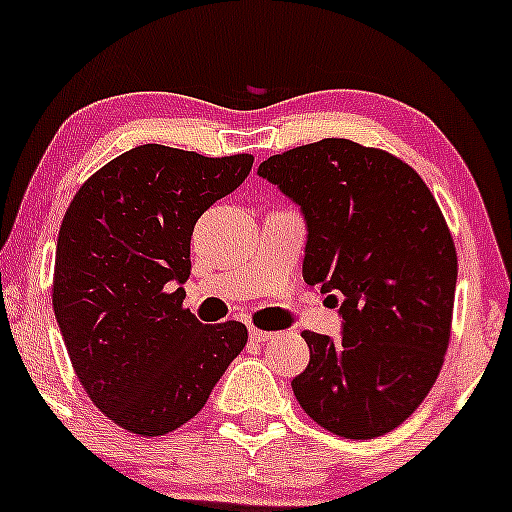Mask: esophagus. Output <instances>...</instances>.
<instances>
[{
    "instance_id": "34e87169",
    "label": "esophagus",
    "mask_w": 512,
    "mask_h": 512,
    "mask_svg": "<svg viewBox=\"0 0 512 512\" xmlns=\"http://www.w3.org/2000/svg\"><path fill=\"white\" fill-rule=\"evenodd\" d=\"M249 336H251V341H254V343H266V341H271L275 333L273 331H261V329H256V326H251Z\"/></svg>"
}]
</instances>
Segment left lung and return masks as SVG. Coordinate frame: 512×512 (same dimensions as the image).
Returning <instances> with one entry per match:
<instances>
[{
	"instance_id": "obj_1",
	"label": "left lung",
	"mask_w": 512,
	"mask_h": 512,
	"mask_svg": "<svg viewBox=\"0 0 512 512\" xmlns=\"http://www.w3.org/2000/svg\"><path fill=\"white\" fill-rule=\"evenodd\" d=\"M307 222L302 275L343 317L341 341L304 331L309 365L292 392L312 421L348 440L406 421L450 343L457 251L433 193L384 149L326 137L258 166Z\"/></svg>"
}]
</instances>
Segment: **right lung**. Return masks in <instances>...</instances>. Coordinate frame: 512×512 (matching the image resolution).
<instances>
[{
    "mask_svg": "<svg viewBox=\"0 0 512 512\" xmlns=\"http://www.w3.org/2000/svg\"><path fill=\"white\" fill-rule=\"evenodd\" d=\"M254 157L140 145L101 166L60 225L53 309L84 392L120 428L171 433L205 406L246 346L241 321L183 309L198 217L249 176Z\"/></svg>",
    "mask_w": 512,
    "mask_h": 512,
    "instance_id": "obj_1",
    "label": "right lung"
}]
</instances>
